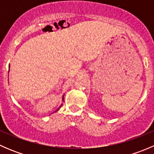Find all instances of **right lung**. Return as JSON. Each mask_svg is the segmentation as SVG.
Masks as SVG:
<instances>
[{"instance_id": "obj_1", "label": "right lung", "mask_w": 154, "mask_h": 154, "mask_svg": "<svg viewBox=\"0 0 154 154\" xmlns=\"http://www.w3.org/2000/svg\"><path fill=\"white\" fill-rule=\"evenodd\" d=\"M63 100H64V96H63ZM61 106H62V105H61ZM61 106H60V107H59L58 109H57V110H58V109H60V107H61Z\"/></svg>"}]
</instances>
